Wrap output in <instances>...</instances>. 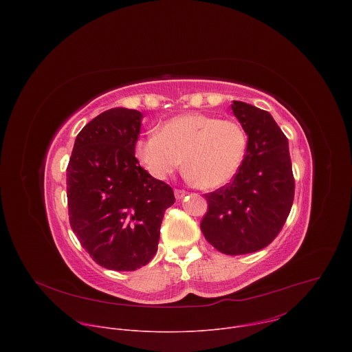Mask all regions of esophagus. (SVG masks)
I'll list each match as a JSON object with an SVG mask.
<instances>
[{
  "label": "esophagus",
  "instance_id": "esophagus-1",
  "mask_svg": "<svg viewBox=\"0 0 352 352\" xmlns=\"http://www.w3.org/2000/svg\"><path fill=\"white\" fill-rule=\"evenodd\" d=\"M186 193H188V192H185V190H182V189H175V192H174V195H175L177 199H182Z\"/></svg>",
  "mask_w": 352,
  "mask_h": 352
}]
</instances>
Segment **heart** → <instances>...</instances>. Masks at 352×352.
<instances>
[{"mask_svg": "<svg viewBox=\"0 0 352 352\" xmlns=\"http://www.w3.org/2000/svg\"><path fill=\"white\" fill-rule=\"evenodd\" d=\"M246 150V135L231 120L190 113L166 121L159 133L142 136L135 155L146 170L164 179L185 162V170L200 188L214 189L238 171Z\"/></svg>", "mask_w": 352, "mask_h": 352, "instance_id": "obj_1", "label": "heart"}]
</instances>
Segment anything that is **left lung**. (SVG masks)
I'll use <instances>...</instances> for the list:
<instances>
[{
    "label": "left lung",
    "instance_id": "left-lung-1",
    "mask_svg": "<svg viewBox=\"0 0 352 352\" xmlns=\"http://www.w3.org/2000/svg\"><path fill=\"white\" fill-rule=\"evenodd\" d=\"M248 135L245 157L234 179L205 195V238L226 255H245L267 246L283 228L294 200L288 139L273 117L243 102L231 104Z\"/></svg>",
    "mask_w": 352,
    "mask_h": 352
}]
</instances>
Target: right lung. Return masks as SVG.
<instances>
[{"instance_id":"add662e5","label":"right lung","mask_w":352,"mask_h":352,"mask_svg":"<svg viewBox=\"0 0 352 352\" xmlns=\"http://www.w3.org/2000/svg\"><path fill=\"white\" fill-rule=\"evenodd\" d=\"M142 118L124 107L97 116L78 133L67 168L71 227L97 265L117 272L152 261L175 202L171 186L135 157Z\"/></svg>"}]
</instances>
